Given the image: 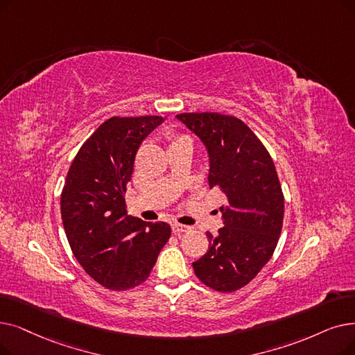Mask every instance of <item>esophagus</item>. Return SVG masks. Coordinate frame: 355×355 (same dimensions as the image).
Instances as JSON below:
<instances>
[{
	"label": "esophagus",
	"instance_id": "esophagus-1",
	"mask_svg": "<svg viewBox=\"0 0 355 355\" xmlns=\"http://www.w3.org/2000/svg\"><path fill=\"white\" fill-rule=\"evenodd\" d=\"M191 227L187 226V225H181V223H174L173 225V232L175 235H181V234H186V232H190Z\"/></svg>",
	"mask_w": 355,
	"mask_h": 355
}]
</instances>
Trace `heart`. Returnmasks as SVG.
Instances as JSON below:
<instances>
[{"mask_svg":"<svg viewBox=\"0 0 355 355\" xmlns=\"http://www.w3.org/2000/svg\"><path fill=\"white\" fill-rule=\"evenodd\" d=\"M181 144H189L191 145V139L186 135H169V148L181 145Z\"/></svg>","mask_w":355,"mask_h":355,"instance_id":"b5f03b06","label":"heart"}]
</instances>
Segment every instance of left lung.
Listing matches in <instances>:
<instances>
[{"label":"left lung","mask_w":355,"mask_h":355,"mask_svg":"<svg viewBox=\"0 0 355 355\" xmlns=\"http://www.w3.org/2000/svg\"><path fill=\"white\" fill-rule=\"evenodd\" d=\"M177 119L207 149L209 186L227 197L223 227L207 232L209 251L193 263L197 279L229 293L248 284L268 263L279 242L284 196L266 146L245 123L220 113H181Z\"/></svg>","instance_id":"1"}]
</instances>
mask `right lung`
Instances as JSON below:
<instances>
[{
  "label": "right lung",
  "instance_id": "obj_1",
  "mask_svg": "<svg viewBox=\"0 0 355 355\" xmlns=\"http://www.w3.org/2000/svg\"><path fill=\"white\" fill-rule=\"evenodd\" d=\"M161 116L112 117L73 158L60 194V214L76 261L98 284L114 291L142 284L171 236L165 222L128 214L125 193L136 152Z\"/></svg>",
  "mask_w": 355,
  "mask_h": 355
}]
</instances>
